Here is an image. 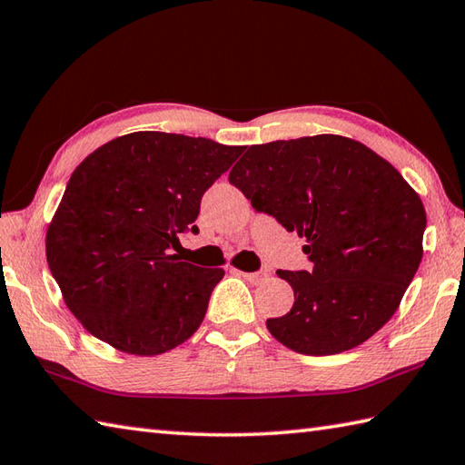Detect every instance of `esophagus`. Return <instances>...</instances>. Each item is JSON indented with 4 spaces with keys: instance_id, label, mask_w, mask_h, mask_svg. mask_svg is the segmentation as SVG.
Instances as JSON below:
<instances>
[{
    "instance_id": "obj_1",
    "label": "esophagus",
    "mask_w": 465,
    "mask_h": 465,
    "mask_svg": "<svg viewBox=\"0 0 465 465\" xmlns=\"http://www.w3.org/2000/svg\"><path fill=\"white\" fill-rule=\"evenodd\" d=\"M240 275H243V280H248L250 283H260L263 280H268V272H265V270H258V272H252V273L242 272Z\"/></svg>"
}]
</instances>
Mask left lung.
Segmentation results:
<instances>
[{
  "mask_svg": "<svg viewBox=\"0 0 465 465\" xmlns=\"http://www.w3.org/2000/svg\"><path fill=\"white\" fill-rule=\"evenodd\" d=\"M230 183L308 240L313 268L278 270L293 308L265 322L285 348L341 353L396 313L420 268L426 210L390 162L350 137L312 135L248 147Z\"/></svg>",
  "mask_w": 465,
  "mask_h": 465,
  "instance_id": "1",
  "label": "left lung"
}]
</instances>
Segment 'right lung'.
<instances>
[{
  "label": "right lung",
  "mask_w": 465,
  "mask_h": 465,
  "mask_svg": "<svg viewBox=\"0 0 465 465\" xmlns=\"http://www.w3.org/2000/svg\"><path fill=\"white\" fill-rule=\"evenodd\" d=\"M242 145L135 132L77 165L47 227L45 253L84 328L120 351L157 355L200 328L222 268L182 262L180 233L200 232L203 193Z\"/></svg>",
  "instance_id": "1"
}]
</instances>
